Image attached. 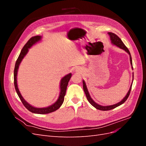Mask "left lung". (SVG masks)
Returning a JSON list of instances; mask_svg holds the SVG:
<instances>
[{
  "label": "left lung",
  "instance_id": "8db88e82",
  "mask_svg": "<svg viewBox=\"0 0 146 146\" xmlns=\"http://www.w3.org/2000/svg\"><path fill=\"white\" fill-rule=\"evenodd\" d=\"M108 33L110 35V39H111V42H112L113 44L117 46L118 47L122 48V49H123V50H124L125 52H127L128 54L130 55V63L131 64V68H132V69H133V65H132L131 56V55H130V51L129 50V49H128L127 47L125 46V44L123 43V42L122 41L121 39L119 38L116 34H114V33H111V32H108ZM132 83H133V82H132ZM132 83H131V85L130 86V88L129 91H128L127 94V95L125 96V97L124 98H123L121 102H119V103H117L116 104L113 105H109V106H102V105H100L99 104H98L97 103H96L92 99V98H91V96H90V95L89 94V92H88V91L87 87H86V83H85V81H84V80H83V90H84V91H85V93L86 94V98H87L88 102H89L92 106H93L94 107H95L96 109H98V110H102V111H108V110H111L112 109L115 108L117 107H118V106L121 105H122V104H123V103L125 102L127 100V99H128V98H129V95H130V91H131V90Z\"/></svg>",
  "mask_w": 146,
  "mask_h": 146
}]
</instances>
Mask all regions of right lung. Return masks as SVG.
I'll use <instances>...</instances> for the list:
<instances>
[{"mask_svg": "<svg viewBox=\"0 0 146 146\" xmlns=\"http://www.w3.org/2000/svg\"><path fill=\"white\" fill-rule=\"evenodd\" d=\"M41 38H42L41 36H33L29 39V40L27 41V42L26 43L25 46L23 47V49H22L15 64V67L14 70V84H15V90L16 91L17 94L18 95L19 99H21L22 103L23 104L24 107L27 108L29 111L36 114H47V113H50L56 111V110H58L61 107V105L63 104L64 99V96L66 94V89H67V86L68 85V82L70 80V77L72 76L71 73L66 75V76H65L61 80L60 92L58 99H57V100L54 104H53L52 105L49 106V107H45V108H36L30 105L29 103H27V102L24 100L23 97L21 94V92L18 89L17 84V70H18L20 63H21L22 60H23V59L24 58V56L26 55V54L28 53L29 48H30L33 45H34L35 44H36L38 41H41Z\"/></svg>", "mask_w": 146, "mask_h": 146, "instance_id": "add662e5", "label": "right lung"}]
</instances>
